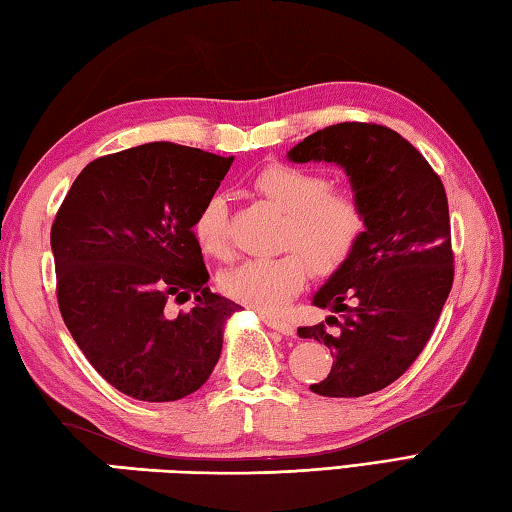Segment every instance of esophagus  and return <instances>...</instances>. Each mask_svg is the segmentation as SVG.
Returning <instances> with one entry per match:
<instances>
[{"label": "esophagus", "mask_w": 512, "mask_h": 512, "mask_svg": "<svg viewBox=\"0 0 512 512\" xmlns=\"http://www.w3.org/2000/svg\"><path fill=\"white\" fill-rule=\"evenodd\" d=\"M264 324H266V327H271L273 331H280L282 336H293V333H295V327L291 322L271 318V315H264Z\"/></svg>", "instance_id": "1"}]
</instances>
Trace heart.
Listing matches in <instances>:
<instances>
[{"label": "heart", "instance_id": "heart-1", "mask_svg": "<svg viewBox=\"0 0 512 512\" xmlns=\"http://www.w3.org/2000/svg\"><path fill=\"white\" fill-rule=\"evenodd\" d=\"M255 190L286 212L282 246L293 250L232 268L221 277V288L235 302L273 313L302 291L309 271L329 277L349 262L367 230V215L358 194L331 188L327 174L309 167L268 165L255 176ZM192 235L206 255L232 257L224 194H212L203 201L192 221Z\"/></svg>", "mask_w": 512, "mask_h": 512}]
</instances>
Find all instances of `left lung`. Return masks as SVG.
<instances>
[{"mask_svg": "<svg viewBox=\"0 0 512 512\" xmlns=\"http://www.w3.org/2000/svg\"><path fill=\"white\" fill-rule=\"evenodd\" d=\"M288 161L336 163L367 215L356 253L329 277L313 304L324 322L300 327L331 349L329 376L311 392L331 398L374 394L401 378L430 340L454 280L450 212L443 183L394 129L340 123L306 136Z\"/></svg>", "mask_w": 512, "mask_h": 512, "instance_id": "8db88e82", "label": "left lung"}]
</instances>
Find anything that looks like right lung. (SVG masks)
Masks as SVG:
<instances>
[{"mask_svg": "<svg viewBox=\"0 0 512 512\" xmlns=\"http://www.w3.org/2000/svg\"><path fill=\"white\" fill-rule=\"evenodd\" d=\"M232 156L147 143L91 161L51 226L58 306L73 340L118 392L179 401L206 383L241 306L206 286L192 235ZM197 305L170 319L167 301Z\"/></svg>", "mask_w": 512, "mask_h": 512, "instance_id": "right-lung-1", "label": "right lung"}]
</instances>
